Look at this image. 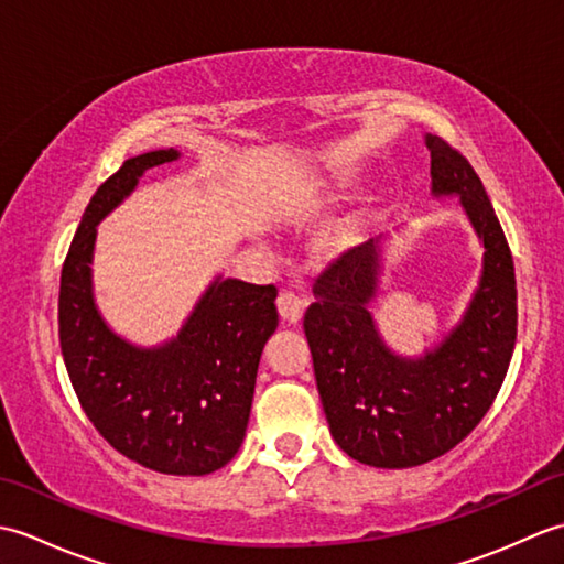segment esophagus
<instances>
[{
  "instance_id": "1",
  "label": "esophagus",
  "mask_w": 564,
  "mask_h": 564,
  "mask_svg": "<svg viewBox=\"0 0 564 564\" xmlns=\"http://www.w3.org/2000/svg\"><path fill=\"white\" fill-rule=\"evenodd\" d=\"M275 305H279V313L285 322H297L303 317L305 301L295 291H281L275 297Z\"/></svg>"
}]
</instances>
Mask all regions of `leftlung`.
<instances>
[{
    "label": "left lung",
    "instance_id": "left-lung-1",
    "mask_svg": "<svg viewBox=\"0 0 564 564\" xmlns=\"http://www.w3.org/2000/svg\"><path fill=\"white\" fill-rule=\"evenodd\" d=\"M426 148L434 194H458L485 245L480 289L460 325L424 358L394 356L368 313L378 281L373 239L327 263L303 319L334 441L354 460L392 470L438 458L482 422L517 344V275L487 191L446 140L426 135Z\"/></svg>",
    "mask_w": 564,
    "mask_h": 564
}]
</instances>
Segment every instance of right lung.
<instances>
[{
  "label": "right lung",
  "mask_w": 564,
  "mask_h": 564,
  "mask_svg": "<svg viewBox=\"0 0 564 564\" xmlns=\"http://www.w3.org/2000/svg\"><path fill=\"white\" fill-rule=\"evenodd\" d=\"M130 158L91 196L59 273V349L84 414L126 458L164 475L220 470L242 446L261 349L279 327L275 285L218 279L176 339L135 349L106 327L91 295L97 225L152 166Z\"/></svg>",
  "instance_id": "1"
}]
</instances>
